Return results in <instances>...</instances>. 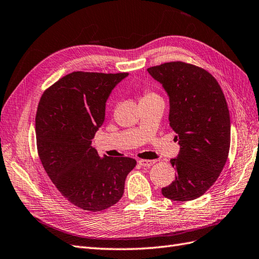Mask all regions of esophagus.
<instances>
[{"label":"esophagus","mask_w":259,"mask_h":259,"mask_svg":"<svg viewBox=\"0 0 259 259\" xmlns=\"http://www.w3.org/2000/svg\"><path fill=\"white\" fill-rule=\"evenodd\" d=\"M155 162H156V160H148V159L138 160V163H140L142 167H150V166H153Z\"/></svg>","instance_id":"obj_1"}]
</instances>
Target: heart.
Wrapping results in <instances>:
<instances>
[{
    "label": "heart",
    "mask_w": 259,
    "mask_h": 259,
    "mask_svg": "<svg viewBox=\"0 0 259 259\" xmlns=\"http://www.w3.org/2000/svg\"><path fill=\"white\" fill-rule=\"evenodd\" d=\"M156 97H158L157 96L156 93H154V92H151V91H146L144 93V96H143V98H142V100H147V99H151V98H156Z\"/></svg>",
    "instance_id": "1"
}]
</instances>
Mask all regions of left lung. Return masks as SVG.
Here are the masks:
<instances>
[{
  "label": "left lung",
  "instance_id": "obj_1",
  "mask_svg": "<svg viewBox=\"0 0 259 259\" xmlns=\"http://www.w3.org/2000/svg\"><path fill=\"white\" fill-rule=\"evenodd\" d=\"M147 71L168 94L169 124L180 145L177 158L170 160L176 179L161 193L174 201L194 200L212 187L228 160V103L215 78L200 67L171 61Z\"/></svg>",
  "mask_w": 259,
  "mask_h": 259
}]
</instances>
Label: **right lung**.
I'll return each mask as SVG.
<instances>
[{"instance_id":"right-lung-1","label":"right lung","mask_w":259,"mask_h":259,"mask_svg":"<svg viewBox=\"0 0 259 259\" xmlns=\"http://www.w3.org/2000/svg\"><path fill=\"white\" fill-rule=\"evenodd\" d=\"M128 73L74 71L44 92L36 113L40 161L64 197L85 211L118 202L136 166L130 157H100L92 138L104 122L105 103Z\"/></svg>"}]
</instances>
